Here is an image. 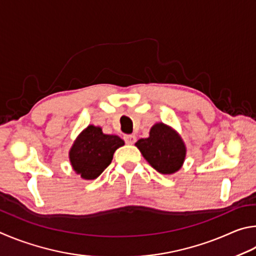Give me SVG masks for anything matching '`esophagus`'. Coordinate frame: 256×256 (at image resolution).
I'll use <instances>...</instances> for the list:
<instances>
[{"instance_id":"obj_1","label":"esophagus","mask_w":256,"mask_h":256,"mask_svg":"<svg viewBox=\"0 0 256 256\" xmlns=\"http://www.w3.org/2000/svg\"><path fill=\"white\" fill-rule=\"evenodd\" d=\"M124 140L126 142V144L132 145V144H135V142H136V136H134V135H126L124 137Z\"/></svg>"}]
</instances>
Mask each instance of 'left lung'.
Here are the masks:
<instances>
[{
    "label": "left lung",
    "mask_w": 256,
    "mask_h": 256,
    "mask_svg": "<svg viewBox=\"0 0 256 256\" xmlns=\"http://www.w3.org/2000/svg\"><path fill=\"white\" fill-rule=\"evenodd\" d=\"M138 150L156 171L172 174L181 168L186 158V146L181 137L164 124L152 127L150 137L136 142Z\"/></svg>",
    "instance_id": "1"
}]
</instances>
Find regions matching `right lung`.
<instances>
[{"mask_svg": "<svg viewBox=\"0 0 256 256\" xmlns=\"http://www.w3.org/2000/svg\"><path fill=\"white\" fill-rule=\"evenodd\" d=\"M124 144L120 137L106 135L100 127L88 126L70 152L72 166L85 180H93L109 166L116 150Z\"/></svg>", "mask_w": 256, "mask_h": 256, "instance_id": "right-lung-1", "label": "right lung"}]
</instances>
